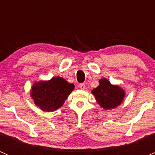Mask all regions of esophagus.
I'll list each match as a JSON object with an SVG mask.
<instances>
[{
    "instance_id": "esophagus-1",
    "label": "esophagus",
    "mask_w": 155,
    "mask_h": 155,
    "mask_svg": "<svg viewBox=\"0 0 155 155\" xmlns=\"http://www.w3.org/2000/svg\"><path fill=\"white\" fill-rule=\"evenodd\" d=\"M79 88L82 89V90H84V89H85V84H83V83L80 84V85H79Z\"/></svg>"
}]
</instances>
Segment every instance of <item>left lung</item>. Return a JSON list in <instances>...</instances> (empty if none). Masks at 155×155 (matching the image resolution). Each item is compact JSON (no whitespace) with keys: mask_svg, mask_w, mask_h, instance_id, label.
<instances>
[{"mask_svg":"<svg viewBox=\"0 0 155 155\" xmlns=\"http://www.w3.org/2000/svg\"><path fill=\"white\" fill-rule=\"evenodd\" d=\"M92 94L97 102L105 109H111L121 104L125 92L118 85H112L107 79H101L100 85L93 89Z\"/></svg>","mask_w":155,"mask_h":155,"instance_id":"left-lung-1","label":"left lung"}]
</instances>
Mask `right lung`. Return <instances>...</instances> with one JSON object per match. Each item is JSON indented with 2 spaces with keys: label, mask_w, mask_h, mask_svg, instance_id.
I'll return each mask as SVG.
<instances>
[{
  "label": "right lung",
  "mask_w": 155,
  "mask_h": 155,
  "mask_svg": "<svg viewBox=\"0 0 155 155\" xmlns=\"http://www.w3.org/2000/svg\"><path fill=\"white\" fill-rule=\"evenodd\" d=\"M73 89V84L58 76L49 81L35 82L31 88V96L40 109L51 112L63 105Z\"/></svg>",
  "instance_id": "right-lung-1"
}]
</instances>
